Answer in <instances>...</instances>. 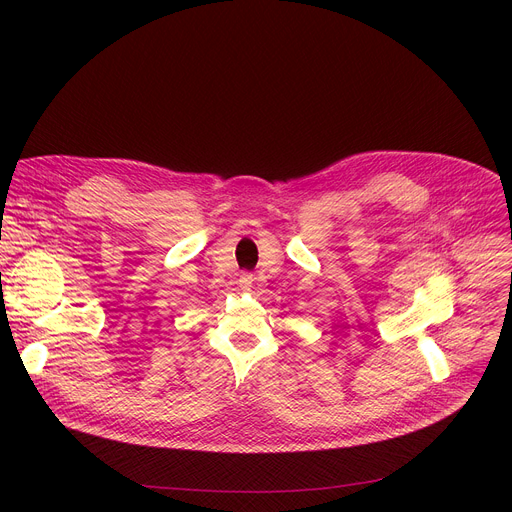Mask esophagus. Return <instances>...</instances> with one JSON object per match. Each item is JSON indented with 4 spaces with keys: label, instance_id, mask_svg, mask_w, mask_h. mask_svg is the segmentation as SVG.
<instances>
[{
    "label": "esophagus",
    "instance_id": "34e87169",
    "mask_svg": "<svg viewBox=\"0 0 512 512\" xmlns=\"http://www.w3.org/2000/svg\"><path fill=\"white\" fill-rule=\"evenodd\" d=\"M252 280H254V276H252L250 272H242V276H240V286H242V288H250V286H252Z\"/></svg>",
    "mask_w": 512,
    "mask_h": 512
}]
</instances>
